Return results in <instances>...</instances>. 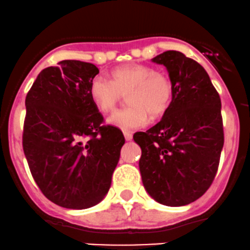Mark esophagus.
Segmentation results:
<instances>
[{
  "instance_id": "esophagus-1",
  "label": "esophagus",
  "mask_w": 250,
  "mask_h": 250,
  "mask_svg": "<svg viewBox=\"0 0 250 250\" xmlns=\"http://www.w3.org/2000/svg\"><path fill=\"white\" fill-rule=\"evenodd\" d=\"M124 137L126 141H131L132 140V133L130 131H124Z\"/></svg>"
}]
</instances>
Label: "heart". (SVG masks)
<instances>
[{"label":"heart","instance_id":"1","mask_svg":"<svg viewBox=\"0 0 250 250\" xmlns=\"http://www.w3.org/2000/svg\"><path fill=\"white\" fill-rule=\"evenodd\" d=\"M127 94V108L113 113L108 123L130 130L148 124L150 115L163 117L173 99V84L168 74L143 63H125L110 72V81L95 77L89 85L92 104L99 110L109 113Z\"/></svg>","mask_w":250,"mask_h":250}]
</instances>
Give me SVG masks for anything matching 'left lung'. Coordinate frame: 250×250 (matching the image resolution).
I'll return each instance as SVG.
<instances>
[{
	"mask_svg": "<svg viewBox=\"0 0 250 250\" xmlns=\"http://www.w3.org/2000/svg\"><path fill=\"white\" fill-rule=\"evenodd\" d=\"M164 65L173 99L163 119L133 135L142 149L140 171L148 194L165 206L196 201L217 174L224 146L221 102L206 69L181 51L151 59Z\"/></svg>",
	"mask_w": 250,
	"mask_h": 250,
	"instance_id": "left-lung-1",
	"label": "left lung"
}]
</instances>
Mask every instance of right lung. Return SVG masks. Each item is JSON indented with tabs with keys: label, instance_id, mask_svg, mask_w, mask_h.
Here are the masks:
<instances>
[{
	"label": "right lung",
	"instance_id": "add662e5",
	"mask_svg": "<svg viewBox=\"0 0 250 250\" xmlns=\"http://www.w3.org/2000/svg\"><path fill=\"white\" fill-rule=\"evenodd\" d=\"M38 74L26 95L22 149L36 184L51 202L84 209L102 201L125 138L104 125L89 95L99 68L63 60Z\"/></svg>",
	"mask_w": 250,
	"mask_h": 250
}]
</instances>
